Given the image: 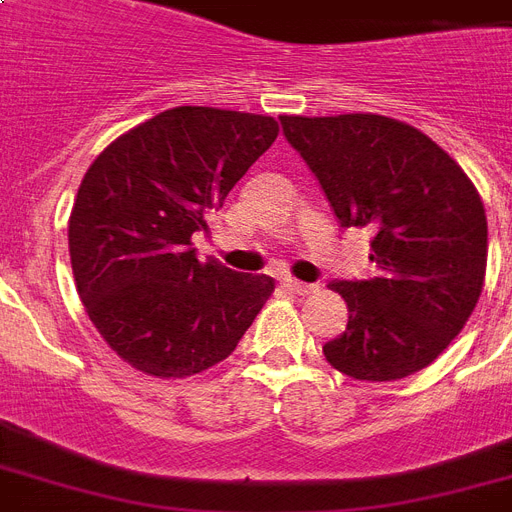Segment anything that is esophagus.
I'll return each instance as SVG.
<instances>
[{"label":"esophagus","mask_w":512,"mask_h":512,"mask_svg":"<svg viewBox=\"0 0 512 512\" xmlns=\"http://www.w3.org/2000/svg\"><path fill=\"white\" fill-rule=\"evenodd\" d=\"M284 284H287L295 295H311V292H316V284H308V281H297V279H284Z\"/></svg>","instance_id":"obj_1"}]
</instances>
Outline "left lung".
Here are the masks:
<instances>
[{
    "label": "left lung",
    "mask_w": 512,
    "mask_h": 512,
    "mask_svg": "<svg viewBox=\"0 0 512 512\" xmlns=\"http://www.w3.org/2000/svg\"><path fill=\"white\" fill-rule=\"evenodd\" d=\"M342 228H372L374 279L332 281L348 327L324 345L353 380H401L460 335L486 276L484 201L412 124L377 114L279 116Z\"/></svg>",
    "instance_id": "1"
}]
</instances>
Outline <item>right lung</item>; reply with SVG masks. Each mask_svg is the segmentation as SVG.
Wrapping results in <instances>:
<instances>
[{
	"label": "right lung",
	"instance_id": "right-lung-1",
	"mask_svg": "<svg viewBox=\"0 0 512 512\" xmlns=\"http://www.w3.org/2000/svg\"><path fill=\"white\" fill-rule=\"evenodd\" d=\"M276 135L273 116L177 106L90 164L68 220L71 268L90 321L130 366L164 380L204 372L271 297V276L201 263L191 236Z\"/></svg>",
	"mask_w": 512,
	"mask_h": 512
}]
</instances>
